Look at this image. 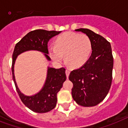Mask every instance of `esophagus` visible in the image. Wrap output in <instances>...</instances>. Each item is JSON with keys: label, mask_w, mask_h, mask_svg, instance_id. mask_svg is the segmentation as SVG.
Returning a JSON list of instances; mask_svg holds the SVG:
<instances>
[{"label": "esophagus", "mask_w": 128, "mask_h": 128, "mask_svg": "<svg viewBox=\"0 0 128 128\" xmlns=\"http://www.w3.org/2000/svg\"><path fill=\"white\" fill-rule=\"evenodd\" d=\"M70 73V70L69 69H66V76H67V78H68Z\"/></svg>", "instance_id": "esophagus-1"}]
</instances>
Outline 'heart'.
Returning <instances> with one entry per match:
<instances>
[{
	"label": "heart",
	"instance_id": "obj_1",
	"mask_svg": "<svg viewBox=\"0 0 128 128\" xmlns=\"http://www.w3.org/2000/svg\"><path fill=\"white\" fill-rule=\"evenodd\" d=\"M92 50V42L88 35L68 32L56 38L55 48L49 49V53L52 59L58 63L62 61L64 55L66 62L76 68L85 64Z\"/></svg>",
	"mask_w": 128,
	"mask_h": 128
}]
</instances>
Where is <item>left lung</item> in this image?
Masks as SVG:
<instances>
[{"instance_id":"left-lung-1","label":"left lung","mask_w":128,"mask_h":128,"mask_svg":"<svg viewBox=\"0 0 128 128\" xmlns=\"http://www.w3.org/2000/svg\"><path fill=\"white\" fill-rule=\"evenodd\" d=\"M90 37L92 53L82 67L72 71L69 79L73 84L72 97L78 105L92 107L99 104L108 95L112 83L113 57L110 42L86 28L75 30Z\"/></svg>"}]
</instances>
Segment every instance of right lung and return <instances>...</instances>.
I'll return each mask as SVG.
<instances>
[{
  "mask_svg": "<svg viewBox=\"0 0 128 128\" xmlns=\"http://www.w3.org/2000/svg\"><path fill=\"white\" fill-rule=\"evenodd\" d=\"M60 33V32L44 30L32 31L16 43L13 51L12 71L16 90L23 104L36 113H46L55 108L57 101V93L66 80V69L64 68L60 69L49 68L46 81L42 90L33 96H26L20 92L16 86L14 76V64L18 55L28 50H37L44 53L47 59L50 60V58L48 55V43L51 38Z\"/></svg>",
  "mask_w": 128,
  "mask_h": 128,
  "instance_id": "1",
  "label": "right lung"
}]
</instances>
